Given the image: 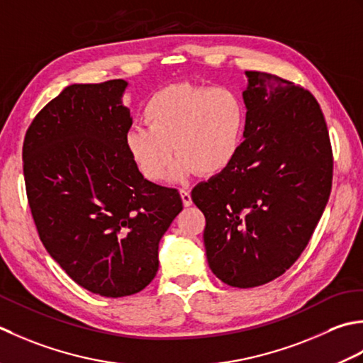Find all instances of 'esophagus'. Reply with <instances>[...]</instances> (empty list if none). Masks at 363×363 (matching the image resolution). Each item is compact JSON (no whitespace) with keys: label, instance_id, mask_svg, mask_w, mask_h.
Returning a JSON list of instances; mask_svg holds the SVG:
<instances>
[{"label":"esophagus","instance_id":"obj_1","mask_svg":"<svg viewBox=\"0 0 363 363\" xmlns=\"http://www.w3.org/2000/svg\"><path fill=\"white\" fill-rule=\"evenodd\" d=\"M180 196H182V201L184 206H189L192 203V199H191V192L188 189H180Z\"/></svg>","mask_w":363,"mask_h":363}]
</instances>
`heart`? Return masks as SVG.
Returning <instances> with one entry per match:
<instances>
[{
    "label": "heart",
    "instance_id": "obj_1",
    "mask_svg": "<svg viewBox=\"0 0 363 363\" xmlns=\"http://www.w3.org/2000/svg\"><path fill=\"white\" fill-rule=\"evenodd\" d=\"M145 127H133L125 149L140 175L161 182L175 153V180L199 171L223 172L241 145L246 109L233 89L177 83L153 92L143 106Z\"/></svg>",
    "mask_w": 363,
    "mask_h": 363
}]
</instances>
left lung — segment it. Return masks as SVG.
<instances>
[{"label": "left lung", "mask_w": 363, "mask_h": 363, "mask_svg": "<svg viewBox=\"0 0 363 363\" xmlns=\"http://www.w3.org/2000/svg\"><path fill=\"white\" fill-rule=\"evenodd\" d=\"M246 77V139L223 172L191 192L205 214L210 269L238 288L268 284L298 260L326 208L334 171L313 95L271 73Z\"/></svg>", "instance_id": "left-lung-1"}]
</instances>
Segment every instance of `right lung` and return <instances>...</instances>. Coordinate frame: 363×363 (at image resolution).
<instances>
[{
    "mask_svg": "<svg viewBox=\"0 0 363 363\" xmlns=\"http://www.w3.org/2000/svg\"><path fill=\"white\" fill-rule=\"evenodd\" d=\"M128 83L72 84L29 125L23 174L40 241L72 280L105 298L139 293L183 210L179 191L145 180L125 149Z\"/></svg>",
    "mask_w": 363,
    "mask_h": 363,
    "instance_id": "add662e5",
    "label": "right lung"
}]
</instances>
